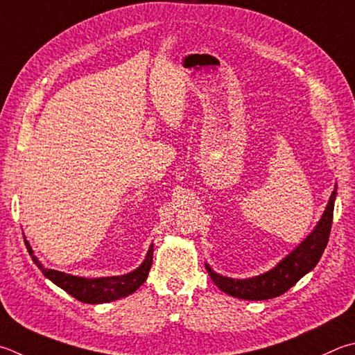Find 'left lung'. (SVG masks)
<instances>
[{"instance_id": "obj_1", "label": "left lung", "mask_w": 355, "mask_h": 355, "mask_svg": "<svg viewBox=\"0 0 355 355\" xmlns=\"http://www.w3.org/2000/svg\"><path fill=\"white\" fill-rule=\"evenodd\" d=\"M335 196H337V186L332 191L324 214L315 230L304 242L300 243V247H296V250H293L270 272L248 279H233L212 272L211 267L206 263V270H208L211 279L225 293L242 300L262 301L286 293L290 287H293L302 276L317 266L321 254H323L331 234Z\"/></svg>"}]
</instances>
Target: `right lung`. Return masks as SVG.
<instances>
[{
    "label": "right lung",
    "instance_id": "1",
    "mask_svg": "<svg viewBox=\"0 0 355 355\" xmlns=\"http://www.w3.org/2000/svg\"><path fill=\"white\" fill-rule=\"evenodd\" d=\"M26 242V241H24ZM29 254L32 256V261L35 266L42 270V273L46 276L48 279L54 282L55 286L65 290L67 293L74 296L76 300L82 302H88V304H101V302H110L114 300L124 298V296L133 293L141 284H144L149 275V270L152 267V256H153V247L150 245L149 253H147L144 262L133 270L132 273L122 275V276H112V278H79V276L67 275L63 272H57V270L44 268L37 257L32 253L31 247L26 242Z\"/></svg>",
    "mask_w": 355,
    "mask_h": 355
}]
</instances>
